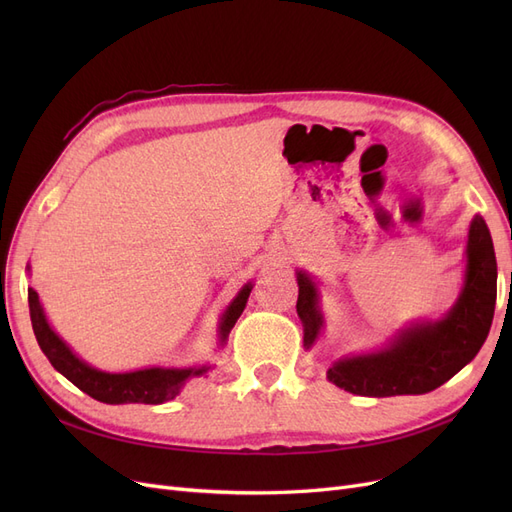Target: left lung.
Wrapping results in <instances>:
<instances>
[{
    "label": "left lung",
    "instance_id": "1",
    "mask_svg": "<svg viewBox=\"0 0 512 512\" xmlns=\"http://www.w3.org/2000/svg\"><path fill=\"white\" fill-rule=\"evenodd\" d=\"M297 314L303 346L312 350L322 335L320 290L309 273L297 269ZM498 297V265L493 241L480 215H474L466 243V273L453 307L442 318L416 320L399 329L382 348L333 361L329 382L361 397L423 395L451 380L478 354L491 329Z\"/></svg>",
    "mask_w": 512,
    "mask_h": 512
}]
</instances>
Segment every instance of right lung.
<instances>
[{
    "label": "right lung",
    "mask_w": 512,
    "mask_h": 512,
    "mask_svg": "<svg viewBox=\"0 0 512 512\" xmlns=\"http://www.w3.org/2000/svg\"><path fill=\"white\" fill-rule=\"evenodd\" d=\"M32 267L27 265V273ZM254 284L247 282L237 297L228 303L224 314L218 324V346L222 348L228 339L230 329L243 314V309L250 299ZM27 301H29V316H32L34 335L38 339L40 350L46 354V359L66 376L74 386H79L83 393L94 397L102 404H164L168 399H175L185 382L203 376L211 369V365H196V367H145L134 371H123V374H111V371H102L85 363L81 356H76L72 348L61 339L53 327L46 320L42 303L38 299V292L34 288H27Z\"/></svg>",
    "instance_id": "1"
}]
</instances>
